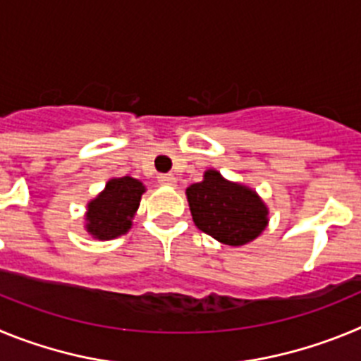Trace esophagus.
<instances>
[{
  "mask_svg": "<svg viewBox=\"0 0 361 361\" xmlns=\"http://www.w3.org/2000/svg\"><path fill=\"white\" fill-rule=\"evenodd\" d=\"M159 183L166 184V186H175L177 184V178L173 173H162L159 175Z\"/></svg>",
  "mask_w": 361,
  "mask_h": 361,
  "instance_id": "obj_1",
  "label": "esophagus"
}]
</instances>
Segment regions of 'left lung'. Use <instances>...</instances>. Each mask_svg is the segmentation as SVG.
<instances>
[{
  "mask_svg": "<svg viewBox=\"0 0 361 361\" xmlns=\"http://www.w3.org/2000/svg\"><path fill=\"white\" fill-rule=\"evenodd\" d=\"M197 228L228 245H244L267 228L269 209L253 188L206 170L200 183L186 190Z\"/></svg>",
  "mask_w": 361,
  "mask_h": 361,
  "instance_id": "left-lung-1",
  "label": "left lung"
}]
</instances>
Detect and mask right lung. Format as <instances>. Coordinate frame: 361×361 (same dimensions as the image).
<instances>
[{"instance_id": "right-lung-1", "label": "right lung", "mask_w": 361, "mask_h": 361, "mask_svg": "<svg viewBox=\"0 0 361 361\" xmlns=\"http://www.w3.org/2000/svg\"><path fill=\"white\" fill-rule=\"evenodd\" d=\"M145 191V184L128 175L110 178L104 190L86 204V233L95 240H111L126 235Z\"/></svg>"}]
</instances>
